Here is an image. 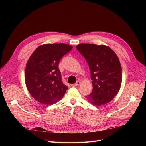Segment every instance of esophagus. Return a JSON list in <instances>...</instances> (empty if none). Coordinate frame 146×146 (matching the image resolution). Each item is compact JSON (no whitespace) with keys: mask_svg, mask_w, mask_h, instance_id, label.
Listing matches in <instances>:
<instances>
[{"mask_svg":"<svg viewBox=\"0 0 146 146\" xmlns=\"http://www.w3.org/2000/svg\"><path fill=\"white\" fill-rule=\"evenodd\" d=\"M80 84V82H79V81H77L76 83H74V84H72L71 85V86H77V85H79Z\"/></svg>","mask_w":146,"mask_h":146,"instance_id":"obj_1","label":"esophagus"}]
</instances>
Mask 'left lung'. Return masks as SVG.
<instances>
[{"instance_id":"1","label":"left lung","mask_w":146,"mask_h":146,"mask_svg":"<svg viewBox=\"0 0 146 146\" xmlns=\"http://www.w3.org/2000/svg\"><path fill=\"white\" fill-rule=\"evenodd\" d=\"M77 50L85 58L91 71L93 88L85 96L92 104L108 103L119 92L122 82V68L117 56L108 46L80 44Z\"/></svg>"}]
</instances>
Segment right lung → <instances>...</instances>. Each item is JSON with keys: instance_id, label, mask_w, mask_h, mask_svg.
Listing matches in <instances>:
<instances>
[{"instance_id": "right-lung-1", "label": "right lung", "mask_w": 146, "mask_h": 146, "mask_svg": "<svg viewBox=\"0 0 146 146\" xmlns=\"http://www.w3.org/2000/svg\"><path fill=\"white\" fill-rule=\"evenodd\" d=\"M72 49L66 44H46L38 47L30 56L25 68V84L39 102L51 105L64 95L68 87L62 82L58 64Z\"/></svg>"}]
</instances>
